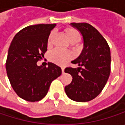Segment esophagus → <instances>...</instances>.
Wrapping results in <instances>:
<instances>
[{"instance_id":"1","label":"esophagus","mask_w":125,"mask_h":125,"mask_svg":"<svg viewBox=\"0 0 125 125\" xmlns=\"http://www.w3.org/2000/svg\"><path fill=\"white\" fill-rule=\"evenodd\" d=\"M62 73H64V67H62Z\"/></svg>"}]
</instances>
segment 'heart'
Masks as SVG:
<instances>
[{
    "mask_svg": "<svg viewBox=\"0 0 125 125\" xmlns=\"http://www.w3.org/2000/svg\"><path fill=\"white\" fill-rule=\"evenodd\" d=\"M65 32L67 34L70 42L72 43H76L79 42L82 39L81 33L76 29L73 28H66ZM53 35V32H51L49 38V42H50V40L52 38ZM72 58V54L70 52L62 51L59 49H55L54 50H53L49 56V59L51 62L59 65L63 64Z\"/></svg>",
    "mask_w": 125,
    "mask_h": 125,
    "instance_id": "1",
    "label": "heart"
}]
</instances>
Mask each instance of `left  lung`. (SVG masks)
Masks as SVG:
<instances>
[{"instance_id": "1", "label": "left lung", "mask_w": 125, "mask_h": 125, "mask_svg": "<svg viewBox=\"0 0 125 125\" xmlns=\"http://www.w3.org/2000/svg\"><path fill=\"white\" fill-rule=\"evenodd\" d=\"M82 34L84 47L81 54L72 63L79 67H67L64 72L72 76L65 86V92L72 100L85 102L98 96L107 84L110 74L111 56L107 41L92 25L72 23Z\"/></svg>"}]
</instances>
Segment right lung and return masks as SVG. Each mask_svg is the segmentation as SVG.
<instances>
[{"label":"right lung","instance_id":"add662e5","mask_svg":"<svg viewBox=\"0 0 125 125\" xmlns=\"http://www.w3.org/2000/svg\"><path fill=\"white\" fill-rule=\"evenodd\" d=\"M56 24L29 26L16 34L6 63L11 86L19 97L28 102H38L46 95L52 81L62 74V69L53 63L39 66L44 57L51 31Z\"/></svg>","mask_w":125,"mask_h":125}]
</instances>
